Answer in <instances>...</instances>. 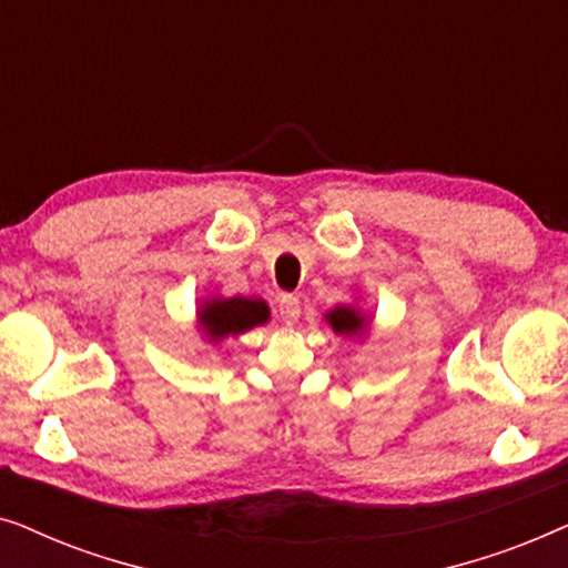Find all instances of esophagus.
Here are the masks:
<instances>
[{"label": "esophagus", "instance_id": "34e87169", "mask_svg": "<svg viewBox=\"0 0 568 568\" xmlns=\"http://www.w3.org/2000/svg\"><path fill=\"white\" fill-rule=\"evenodd\" d=\"M278 315H282V321L286 325L297 323V317H300V297H294V294H282V300H278Z\"/></svg>", "mask_w": 568, "mask_h": 568}]
</instances>
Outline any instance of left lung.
Here are the masks:
<instances>
[{
    "label": "left lung",
    "instance_id": "8db88e82",
    "mask_svg": "<svg viewBox=\"0 0 568 568\" xmlns=\"http://www.w3.org/2000/svg\"><path fill=\"white\" fill-rule=\"evenodd\" d=\"M328 323L333 325V331L346 333V336H348V333H356V331L364 328V317L352 307H336L328 315Z\"/></svg>",
    "mask_w": 568,
    "mask_h": 568
}]
</instances>
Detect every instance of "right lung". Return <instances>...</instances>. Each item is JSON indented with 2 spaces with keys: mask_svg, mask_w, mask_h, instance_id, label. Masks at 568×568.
Instances as JSON below:
<instances>
[{
  "mask_svg": "<svg viewBox=\"0 0 568 568\" xmlns=\"http://www.w3.org/2000/svg\"><path fill=\"white\" fill-rule=\"evenodd\" d=\"M268 321V307L261 300L230 297L214 300L201 307V325H204L206 336L220 341L224 336H237V333L251 331L253 325Z\"/></svg>",
  "mask_w": 568,
  "mask_h": 568,
  "instance_id": "right-lung-1",
  "label": "right lung"
}]
</instances>
